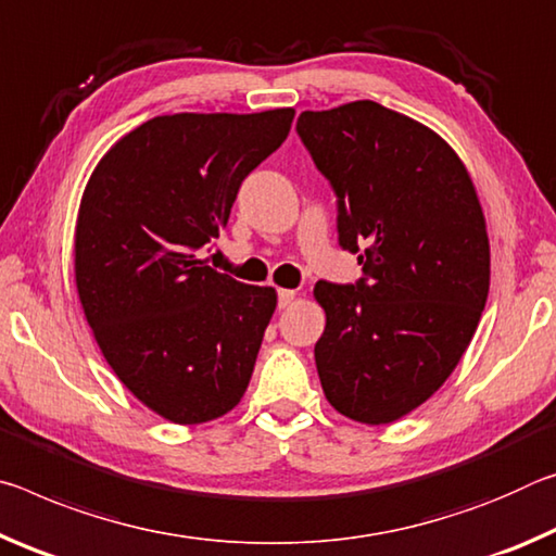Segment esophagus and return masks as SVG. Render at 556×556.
Returning a JSON list of instances; mask_svg holds the SVG:
<instances>
[{
    "label": "esophagus",
    "mask_w": 556,
    "mask_h": 556,
    "mask_svg": "<svg viewBox=\"0 0 556 556\" xmlns=\"http://www.w3.org/2000/svg\"><path fill=\"white\" fill-rule=\"evenodd\" d=\"M295 300V290H288V288H280L278 290V307H290Z\"/></svg>",
    "instance_id": "1"
}]
</instances>
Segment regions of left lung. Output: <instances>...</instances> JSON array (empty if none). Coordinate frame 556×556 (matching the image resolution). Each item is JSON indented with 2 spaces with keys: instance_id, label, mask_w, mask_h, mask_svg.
<instances>
[{
  "instance_id": "8db88e82",
  "label": "left lung",
  "mask_w": 556,
  "mask_h": 556,
  "mask_svg": "<svg viewBox=\"0 0 556 556\" xmlns=\"http://www.w3.org/2000/svg\"><path fill=\"white\" fill-rule=\"evenodd\" d=\"M298 135L364 270L357 286L317 280V375L334 412L391 424L443 387L476 334L490 290L483 206L439 132L375 100L300 113Z\"/></svg>"
}]
</instances>
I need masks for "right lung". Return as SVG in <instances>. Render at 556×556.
I'll use <instances>...</instances> for the list:
<instances>
[{
  "instance_id": "obj_1",
  "label": "right lung",
  "mask_w": 556,
  "mask_h": 556,
  "mask_svg": "<svg viewBox=\"0 0 556 556\" xmlns=\"http://www.w3.org/2000/svg\"><path fill=\"white\" fill-rule=\"evenodd\" d=\"M293 117H152L100 157L80 197V307L115 377L172 424L214 421L249 389L278 293L216 273L197 251L226 229L241 181Z\"/></svg>"
}]
</instances>
